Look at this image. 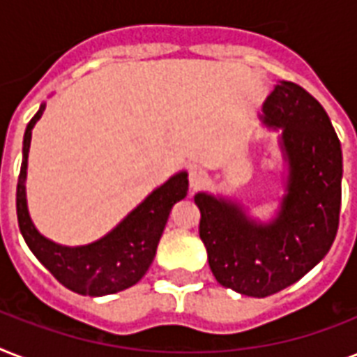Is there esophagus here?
Instances as JSON below:
<instances>
[{
  "mask_svg": "<svg viewBox=\"0 0 357 357\" xmlns=\"http://www.w3.org/2000/svg\"><path fill=\"white\" fill-rule=\"evenodd\" d=\"M207 181H209V176H207V172L204 170V168H200V167L190 168V170H189L190 189H192V190L202 189L204 185H207Z\"/></svg>",
  "mask_w": 357,
  "mask_h": 357,
  "instance_id": "1",
  "label": "esophagus"
}]
</instances>
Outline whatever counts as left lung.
<instances>
[{"instance_id": "1", "label": "left lung", "mask_w": 357, "mask_h": 357, "mask_svg": "<svg viewBox=\"0 0 357 357\" xmlns=\"http://www.w3.org/2000/svg\"><path fill=\"white\" fill-rule=\"evenodd\" d=\"M263 123L282 128L289 178L282 209L268 224L235 202L198 192L200 238L220 285L265 298L305 276L332 248L341 211L343 153L335 129L310 92L282 81L263 105Z\"/></svg>"}]
</instances>
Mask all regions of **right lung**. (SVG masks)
I'll return each mask as SVG.
<instances>
[{
    "label": "right lung",
    "instance_id": "obj_1",
    "mask_svg": "<svg viewBox=\"0 0 357 357\" xmlns=\"http://www.w3.org/2000/svg\"><path fill=\"white\" fill-rule=\"evenodd\" d=\"M44 109L46 105L42 103L38 113L27 123L24 135V159L16 187L20 231L36 259L70 291L89 296H103L131 287L150 268L174 204L187 196V172L172 176L167 183L153 190L139 207H135L113 231H109L96 243L74 248L53 243L38 234L35 224L31 222L25 200L31 129L40 120Z\"/></svg>",
    "mask_w": 357,
    "mask_h": 357
}]
</instances>
